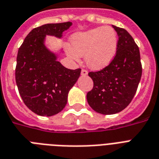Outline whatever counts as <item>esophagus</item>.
I'll return each instance as SVG.
<instances>
[{"label":"esophagus","mask_w":159,"mask_h":159,"mask_svg":"<svg viewBox=\"0 0 159 159\" xmlns=\"http://www.w3.org/2000/svg\"><path fill=\"white\" fill-rule=\"evenodd\" d=\"M87 74H88V72H87V70H85V69L82 70V72H81V75H82V77H85V76H87Z\"/></svg>","instance_id":"1"}]
</instances>
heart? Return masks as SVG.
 Segmentation results:
<instances>
[{
    "instance_id": "obj_1",
    "label": "heart",
    "mask_w": 159,
    "mask_h": 159,
    "mask_svg": "<svg viewBox=\"0 0 159 159\" xmlns=\"http://www.w3.org/2000/svg\"><path fill=\"white\" fill-rule=\"evenodd\" d=\"M71 49L67 54L75 61L84 56L86 64L92 70L107 67L116 56L118 48V35L111 26L97 27L78 32L70 38Z\"/></svg>"
}]
</instances>
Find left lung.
I'll use <instances>...</instances> for the list:
<instances>
[{
	"mask_svg": "<svg viewBox=\"0 0 159 159\" xmlns=\"http://www.w3.org/2000/svg\"><path fill=\"white\" fill-rule=\"evenodd\" d=\"M112 26L119 37L113 61L99 72L88 73L94 86L87 93V102L92 110L102 115H114L126 108L142 76L139 49L134 39L125 30Z\"/></svg>",
	"mask_w": 159,
	"mask_h": 159,
	"instance_id": "8db88e82",
	"label": "left lung"
}]
</instances>
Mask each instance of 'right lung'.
<instances>
[{"label": "right lung", "instance_id": "1", "mask_svg": "<svg viewBox=\"0 0 159 159\" xmlns=\"http://www.w3.org/2000/svg\"><path fill=\"white\" fill-rule=\"evenodd\" d=\"M72 22L46 24L34 29L25 39L17 54L16 81L25 104L34 113L52 116L62 111L70 89L77 82L81 69H68L57 61V52L46 46V36L61 39Z\"/></svg>", "mask_w": 159, "mask_h": 159}]
</instances>
